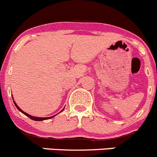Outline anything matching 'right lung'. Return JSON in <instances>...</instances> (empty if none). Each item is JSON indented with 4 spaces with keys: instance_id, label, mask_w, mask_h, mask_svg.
Returning a JSON list of instances; mask_svg holds the SVG:
<instances>
[{
    "instance_id": "obj_1",
    "label": "right lung",
    "mask_w": 157,
    "mask_h": 157,
    "mask_svg": "<svg viewBox=\"0 0 157 157\" xmlns=\"http://www.w3.org/2000/svg\"><path fill=\"white\" fill-rule=\"evenodd\" d=\"M13 102H14V104H15V105H16V107L17 108V109H18V110L20 111V112H21V113H23V114H25V115H26V116H28V117H30V118H31V120H33V121H45V120L51 119V118H52V117H55V116H56L57 114H55V115H53V116H52V117H33V116L30 115V114H28V113H26V112H23V111L21 110V109H20V108L18 107V106L17 105V104H16V102H15V101H14V100H13ZM63 109H63V110L60 111V112H63ZM58 114H59V113H58Z\"/></svg>"
}]
</instances>
